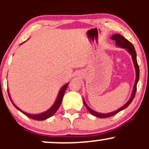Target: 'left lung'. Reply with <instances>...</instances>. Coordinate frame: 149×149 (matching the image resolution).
<instances>
[{
    "label": "left lung",
    "mask_w": 149,
    "mask_h": 149,
    "mask_svg": "<svg viewBox=\"0 0 149 149\" xmlns=\"http://www.w3.org/2000/svg\"><path fill=\"white\" fill-rule=\"evenodd\" d=\"M111 38L112 40H115L116 45H117L118 47L125 48L128 52H129L130 54L132 55L133 63H134V65L135 71H136V80H135L134 88H133V91H132V93L130 99L129 101H128L127 103L125 104L123 107L120 108L119 109H118V110H116L113 112L109 113H100L96 112L94 110H92V109H90V108L86 104H85L84 101H83L85 106L86 107L87 109L90 111V113H92V115L96 116V117L100 118L111 117V116L116 115V114H117L118 112L121 111L123 110V109H125V108H127L128 106L131 104V102H132V100H134V98L135 94H136V85H137L138 81H139V65L137 64V61H136V51H135V49L134 47V45H133L129 41V40H127L126 38H125L123 36L120 35V34H115V35L112 36L111 37Z\"/></svg>",
    "instance_id": "1"
}]
</instances>
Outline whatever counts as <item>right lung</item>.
I'll return each mask as SVG.
<instances>
[{
    "mask_svg": "<svg viewBox=\"0 0 149 149\" xmlns=\"http://www.w3.org/2000/svg\"><path fill=\"white\" fill-rule=\"evenodd\" d=\"M68 85H69V83H66V84H65L64 86L61 88L60 91H59V95H58L57 100H56V102H54V104H53V106L50 108V109H48L47 111H46L45 112L42 113H40V114H36V115H32V114L27 113L23 111H22L21 109H19V108L17 107L16 105H15V104L12 102V100H11V98H10L9 91H8V95H9L10 100H11L12 103H13V105H14V107L16 108V109H17L19 111H20L22 113L24 114V115L26 116L27 117L30 118H31V119L36 120H44L49 118H50L51 116H52L54 113H55L56 111L58 110V109H59V107H60L61 102H62L63 97H64V92H65V91H66V88H67Z\"/></svg>",
    "mask_w": 149,
    "mask_h": 149,
    "instance_id": "1",
    "label": "right lung"
}]
</instances>
